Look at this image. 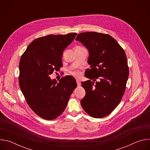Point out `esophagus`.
Returning a JSON list of instances; mask_svg holds the SVG:
<instances>
[{
  "mask_svg": "<svg viewBox=\"0 0 150 150\" xmlns=\"http://www.w3.org/2000/svg\"><path fill=\"white\" fill-rule=\"evenodd\" d=\"M76 83H77V85L79 87L81 85V81L79 79H76Z\"/></svg>",
  "mask_w": 150,
  "mask_h": 150,
  "instance_id": "34e87169",
  "label": "esophagus"
}]
</instances>
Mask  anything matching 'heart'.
<instances>
[{
  "label": "heart",
  "mask_w": 150,
  "mask_h": 150,
  "mask_svg": "<svg viewBox=\"0 0 150 150\" xmlns=\"http://www.w3.org/2000/svg\"><path fill=\"white\" fill-rule=\"evenodd\" d=\"M71 74L76 77H79L81 75V72L78 70L72 71H71Z\"/></svg>",
  "instance_id": "b5f03b06"
}]
</instances>
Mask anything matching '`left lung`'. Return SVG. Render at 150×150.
Listing matches in <instances>:
<instances>
[{"label":"left lung","mask_w":150,"mask_h":150,"mask_svg":"<svg viewBox=\"0 0 150 150\" xmlns=\"http://www.w3.org/2000/svg\"><path fill=\"white\" fill-rule=\"evenodd\" d=\"M89 51L88 80L82 82L86 94L81 101L83 109L94 118L110 114L120 103L129 76L125 52L111 35L97 32L79 34L75 39Z\"/></svg>","instance_id":"8db88e82"}]
</instances>
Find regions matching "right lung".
Returning a JSON list of instances; mask_svg holds the SVG:
<instances>
[{
    "instance_id": "obj_1",
    "label": "right lung",
    "mask_w": 150,
    "mask_h": 150,
    "mask_svg": "<svg viewBox=\"0 0 150 150\" xmlns=\"http://www.w3.org/2000/svg\"><path fill=\"white\" fill-rule=\"evenodd\" d=\"M76 33L48 35L33 40L19 61V87L32 110L40 117L53 120L65 110L77 86L69 75L57 83L49 75L63 66V52L73 41Z\"/></svg>"
}]
</instances>
